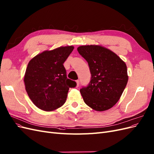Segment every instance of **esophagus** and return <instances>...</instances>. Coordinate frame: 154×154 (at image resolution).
Returning <instances> with one entry per match:
<instances>
[{
    "mask_svg": "<svg viewBox=\"0 0 154 154\" xmlns=\"http://www.w3.org/2000/svg\"><path fill=\"white\" fill-rule=\"evenodd\" d=\"M76 87H79V85H80V81L78 80L76 81Z\"/></svg>",
    "mask_w": 154,
    "mask_h": 154,
    "instance_id": "1",
    "label": "esophagus"
}]
</instances>
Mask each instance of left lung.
I'll return each instance as SVG.
<instances>
[{
  "label": "left lung",
  "instance_id": "8db88e82",
  "mask_svg": "<svg viewBox=\"0 0 154 154\" xmlns=\"http://www.w3.org/2000/svg\"><path fill=\"white\" fill-rule=\"evenodd\" d=\"M78 51L88 62L91 74L87 87L80 89L83 101L96 111L112 108L119 101L128 82L125 63L112 51L100 45H82Z\"/></svg>",
  "mask_w": 154,
  "mask_h": 154
}]
</instances>
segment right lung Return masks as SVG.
<instances>
[{"mask_svg":"<svg viewBox=\"0 0 154 154\" xmlns=\"http://www.w3.org/2000/svg\"><path fill=\"white\" fill-rule=\"evenodd\" d=\"M73 46L45 51L32 58L26 68L24 84L29 98L38 108L53 111L66 101L70 87L76 83L67 78L63 63Z\"/></svg>","mask_w":154,"mask_h":154,"instance_id":"add662e5","label":"right lung"}]
</instances>
